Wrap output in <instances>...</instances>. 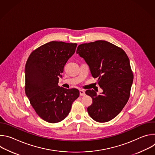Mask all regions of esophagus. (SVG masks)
<instances>
[{"instance_id":"obj_1","label":"esophagus","mask_w":155,"mask_h":155,"mask_svg":"<svg viewBox=\"0 0 155 155\" xmlns=\"http://www.w3.org/2000/svg\"><path fill=\"white\" fill-rule=\"evenodd\" d=\"M80 96H85V95H86V94H85L84 91H83V90H80Z\"/></svg>"}]
</instances>
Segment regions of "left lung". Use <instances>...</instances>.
<instances>
[{"label":"left lung","mask_w":155,"mask_h":155,"mask_svg":"<svg viewBox=\"0 0 155 155\" xmlns=\"http://www.w3.org/2000/svg\"><path fill=\"white\" fill-rule=\"evenodd\" d=\"M76 52L103 90L100 94L93 90L86 91L93 99L87 113L96 121H109L121 112L129 98L134 78L129 59L123 50L104 40L81 44Z\"/></svg>","instance_id":"left-lung-1"}]
</instances>
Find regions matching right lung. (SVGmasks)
Wrapping results in <instances>:
<instances>
[{
    "mask_svg": "<svg viewBox=\"0 0 155 155\" xmlns=\"http://www.w3.org/2000/svg\"><path fill=\"white\" fill-rule=\"evenodd\" d=\"M77 43L52 41L30 54L25 67V93L37 115L51 123L61 121L69 114L80 95L77 89L58 86L59 77Z\"/></svg>",
    "mask_w": 155,
    "mask_h": 155,
    "instance_id": "right-lung-1",
    "label": "right lung"
}]
</instances>
